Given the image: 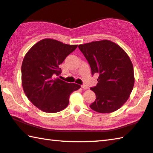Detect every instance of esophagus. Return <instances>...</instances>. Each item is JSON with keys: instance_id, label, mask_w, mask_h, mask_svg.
I'll list each match as a JSON object with an SVG mask.
<instances>
[{"instance_id": "obj_1", "label": "esophagus", "mask_w": 153, "mask_h": 153, "mask_svg": "<svg viewBox=\"0 0 153 153\" xmlns=\"http://www.w3.org/2000/svg\"><path fill=\"white\" fill-rule=\"evenodd\" d=\"M82 88H83L84 90H87V89L88 88V87L87 86H86V85H82Z\"/></svg>"}]
</instances>
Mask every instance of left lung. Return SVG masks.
<instances>
[{"instance_id":"1","label":"left lung","mask_w":153,"mask_h":153,"mask_svg":"<svg viewBox=\"0 0 153 153\" xmlns=\"http://www.w3.org/2000/svg\"><path fill=\"white\" fill-rule=\"evenodd\" d=\"M78 48L88 60L92 74L99 75L97 84L91 88L96 99L90 108L99 113L118 110L128 100L134 86L129 56L120 46L109 40L84 43Z\"/></svg>"}]
</instances>
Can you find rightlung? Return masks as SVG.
<instances>
[{
	"label": "right lung",
	"instance_id": "1",
	"mask_svg": "<svg viewBox=\"0 0 153 153\" xmlns=\"http://www.w3.org/2000/svg\"><path fill=\"white\" fill-rule=\"evenodd\" d=\"M77 47L44 39L26 54L22 64V84L26 96L40 110L56 113L64 110L70 94L80 88L55 77L61 73L60 65Z\"/></svg>",
	"mask_w": 153,
	"mask_h": 153
}]
</instances>
